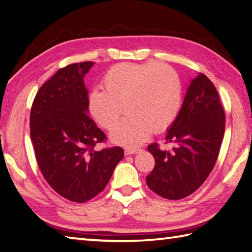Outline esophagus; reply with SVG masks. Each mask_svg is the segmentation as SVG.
<instances>
[{"instance_id":"34e87169","label":"esophagus","mask_w":252,"mask_h":252,"mask_svg":"<svg viewBox=\"0 0 252 252\" xmlns=\"http://www.w3.org/2000/svg\"><path fill=\"white\" fill-rule=\"evenodd\" d=\"M139 152H140V150H137V149H126L125 154L131 155V154H136V153H139Z\"/></svg>"}]
</instances>
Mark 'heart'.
Returning a JSON list of instances; mask_svg holds the SVG:
<instances>
[{"instance_id":"b5f03b06","label":"heart","mask_w":252,"mask_h":252,"mask_svg":"<svg viewBox=\"0 0 252 252\" xmlns=\"http://www.w3.org/2000/svg\"><path fill=\"white\" fill-rule=\"evenodd\" d=\"M101 86L103 91L91 92L87 109L98 125L111 130L124 106L128 116L110 134L118 144L139 146L152 131L170 126L180 109V77L166 64H117L103 75Z\"/></svg>"}]
</instances>
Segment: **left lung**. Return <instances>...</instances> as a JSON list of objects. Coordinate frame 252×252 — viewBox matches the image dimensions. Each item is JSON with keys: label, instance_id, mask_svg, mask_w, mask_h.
I'll list each match as a JSON object with an SVG mask.
<instances>
[{"label": "left lung", "instance_id": "obj_1", "mask_svg": "<svg viewBox=\"0 0 252 252\" xmlns=\"http://www.w3.org/2000/svg\"><path fill=\"white\" fill-rule=\"evenodd\" d=\"M225 132V111L208 76L191 81L182 107L165 136L172 151L157 143L147 150L155 158L146 177L149 188L162 198L180 200L193 193L214 168Z\"/></svg>", "mask_w": 252, "mask_h": 252}]
</instances>
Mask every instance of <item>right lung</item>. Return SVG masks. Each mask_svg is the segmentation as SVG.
Listing matches in <instances>:
<instances>
[{
  "label": "right lung",
  "mask_w": 252,
  "mask_h": 252,
  "mask_svg": "<svg viewBox=\"0 0 252 252\" xmlns=\"http://www.w3.org/2000/svg\"><path fill=\"white\" fill-rule=\"evenodd\" d=\"M94 62L62 67L39 88L31 110V139L43 178L63 198L84 203L105 189L125 153L95 150L107 136L87 115L84 75Z\"/></svg>",
  "instance_id": "1"
}]
</instances>
